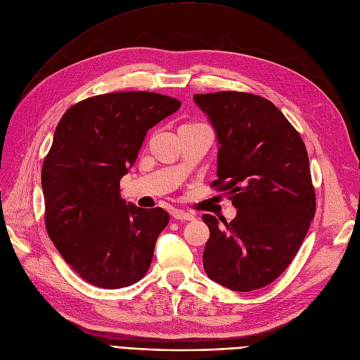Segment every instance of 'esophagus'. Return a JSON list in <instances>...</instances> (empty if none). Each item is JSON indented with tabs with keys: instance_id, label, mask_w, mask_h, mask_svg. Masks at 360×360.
I'll return each mask as SVG.
<instances>
[{
	"instance_id": "esophagus-1",
	"label": "esophagus",
	"mask_w": 360,
	"mask_h": 360,
	"mask_svg": "<svg viewBox=\"0 0 360 360\" xmlns=\"http://www.w3.org/2000/svg\"><path fill=\"white\" fill-rule=\"evenodd\" d=\"M172 217L178 221H193L195 218L193 214H190V212H184V210H173Z\"/></svg>"
}]
</instances>
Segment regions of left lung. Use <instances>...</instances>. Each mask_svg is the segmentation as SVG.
I'll list each match as a JSON object with an SVG mask.
<instances>
[{"label": "left lung", "mask_w": 360, "mask_h": 360, "mask_svg": "<svg viewBox=\"0 0 360 360\" xmlns=\"http://www.w3.org/2000/svg\"><path fill=\"white\" fill-rule=\"evenodd\" d=\"M218 138V179L237 215H203L210 236L203 267L237 292L274 282L294 259L316 212L309 154L300 133L265 98L245 91L194 95Z\"/></svg>", "instance_id": "8db88e82"}]
</instances>
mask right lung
<instances>
[{
    "instance_id": "right-lung-1",
    "label": "right lung",
    "mask_w": 360,
    "mask_h": 360,
    "mask_svg": "<svg viewBox=\"0 0 360 360\" xmlns=\"http://www.w3.org/2000/svg\"><path fill=\"white\" fill-rule=\"evenodd\" d=\"M179 106L160 93L114 91L87 98L62 115L41 170L44 222L50 240L83 281L118 289L148 271L169 214L126 205L120 179L135 163L146 131Z\"/></svg>"
}]
</instances>
